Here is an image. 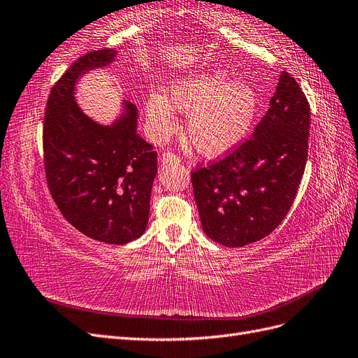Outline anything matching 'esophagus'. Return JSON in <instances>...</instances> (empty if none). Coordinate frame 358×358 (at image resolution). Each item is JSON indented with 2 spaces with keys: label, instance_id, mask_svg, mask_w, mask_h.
Here are the masks:
<instances>
[{
  "label": "esophagus",
  "instance_id": "1",
  "mask_svg": "<svg viewBox=\"0 0 358 358\" xmlns=\"http://www.w3.org/2000/svg\"><path fill=\"white\" fill-rule=\"evenodd\" d=\"M179 161H180V158L176 154L169 152V150H166V152L161 154L162 164H173V162H179Z\"/></svg>",
  "mask_w": 358,
  "mask_h": 358
}]
</instances>
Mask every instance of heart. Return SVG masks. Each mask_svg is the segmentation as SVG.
Masks as SVG:
<instances>
[{"instance_id":"obj_1","label":"heart","mask_w":358,"mask_h":358,"mask_svg":"<svg viewBox=\"0 0 358 358\" xmlns=\"http://www.w3.org/2000/svg\"><path fill=\"white\" fill-rule=\"evenodd\" d=\"M258 99L254 88L242 80H231L224 71H209L180 79L166 99L150 94L146 117L157 138L176 131L179 112L188 113L185 133L200 154L220 157L239 145L255 117Z\"/></svg>"}]
</instances>
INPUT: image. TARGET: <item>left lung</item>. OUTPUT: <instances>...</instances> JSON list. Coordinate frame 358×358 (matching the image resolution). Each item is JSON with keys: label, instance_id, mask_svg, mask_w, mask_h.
<instances>
[{"label": "left lung", "instance_id": "1", "mask_svg": "<svg viewBox=\"0 0 358 358\" xmlns=\"http://www.w3.org/2000/svg\"><path fill=\"white\" fill-rule=\"evenodd\" d=\"M309 117L305 92L284 71L254 134L224 158L191 171L203 231L212 241L241 248L282 222L305 173Z\"/></svg>", "mask_w": 358, "mask_h": 358}]
</instances>
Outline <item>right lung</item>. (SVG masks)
Returning a JSON list of instances; mask_svg holds the SVG:
<instances>
[{
	"instance_id": "add662e5",
	"label": "right lung",
	"mask_w": 358,
	"mask_h": 358,
	"mask_svg": "<svg viewBox=\"0 0 358 358\" xmlns=\"http://www.w3.org/2000/svg\"><path fill=\"white\" fill-rule=\"evenodd\" d=\"M113 49L85 53L53 85L43 124V157L53 201L74 229L94 241L125 245L143 234L157 150L136 133L137 109L110 127L95 124L74 101V83L86 70L103 67Z\"/></svg>"
}]
</instances>
